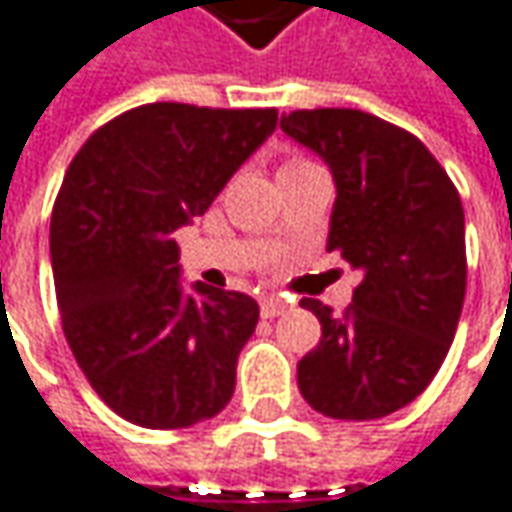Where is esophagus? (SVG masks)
Listing matches in <instances>:
<instances>
[{
	"label": "esophagus",
	"instance_id": "esophagus-1",
	"mask_svg": "<svg viewBox=\"0 0 512 512\" xmlns=\"http://www.w3.org/2000/svg\"><path fill=\"white\" fill-rule=\"evenodd\" d=\"M286 307H289V304H286L281 295H266V298L260 301V316H263V318L281 316Z\"/></svg>",
	"mask_w": 512,
	"mask_h": 512
}]
</instances>
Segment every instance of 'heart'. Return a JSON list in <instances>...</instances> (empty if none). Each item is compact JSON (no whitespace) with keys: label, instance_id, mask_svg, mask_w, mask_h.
Segmentation results:
<instances>
[{"label":"heart","instance_id":"heart-1","mask_svg":"<svg viewBox=\"0 0 512 512\" xmlns=\"http://www.w3.org/2000/svg\"><path fill=\"white\" fill-rule=\"evenodd\" d=\"M298 165H307V162H301V159H292V162H286L284 167H298Z\"/></svg>","mask_w":512,"mask_h":512}]
</instances>
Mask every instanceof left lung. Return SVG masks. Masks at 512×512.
Returning <instances> with one entry per match:
<instances>
[{
    "label": "left lung",
    "instance_id": "obj_1",
    "mask_svg": "<svg viewBox=\"0 0 512 512\" xmlns=\"http://www.w3.org/2000/svg\"><path fill=\"white\" fill-rule=\"evenodd\" d=\"M281 130L330 167L327 252L362 272L345 316L301 301L321 321V342L298 362V388L324 417H385L426 391L455 339L466 292L461 196L420 138L368 112L298 109L281 115Z\"/></svg>",
    "mask_w": 512,
    "mask_h": 512
}]
</instances>
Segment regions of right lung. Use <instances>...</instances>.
<instances>
[{
    "mask_svg": "<svg viewBox=\"0 0 512 512\" xmlns=\"http://www.w3.org/2000/svg\"><path fill=\"white\" fill-rule=\"evenodd\" d=\"M275 127V109L147 104L92 133L66 170L48 240L63 333L98 397L136 426L188 429L234 394L257 301L185 286L173 231Z\"/></svg>",
    "mask_w": 512,
    "mask_h": 512,
    "instance_id": "1",
    "label": "right lung"
}]
</instances>
